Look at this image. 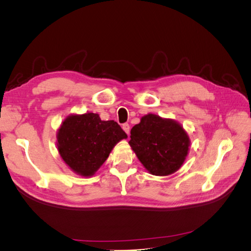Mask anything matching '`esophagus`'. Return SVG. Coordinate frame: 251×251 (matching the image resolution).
Here are the masks:
<instances>
[{"label":"esophagus","instance_id":"esophagus-1","mask_svg":"<svg viewBox=\"0 0 251 251\" xmlns=\"http://www.w3.org/2000/svg\"><path fill=\"white\" fill-rule=\"evenodd\" d=\"M123 128H124V131L128 135L130 134V126H128V124H124L123 125Z\"/></svg>","mask_w":251,"mask_h":251}]
</instances>
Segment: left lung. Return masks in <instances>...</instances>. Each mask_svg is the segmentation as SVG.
Masks as SVG:
<instances>
[{"mask_svg": "<svg viewBox=\"0 0 251 251\" xmlns=\"http://www.w3.org/2000/svg\"><path fill=\"white\" fill-rule=\"evenodd\" d=\"M128 143L144 168L156 176L177 172L189 150V137L181 125L155 114L143 116L132 127Z\"/></svg>", "mask_w": 251, "mask_h": 251, "instance_id": "obj_1", "label": "left lung"}]
</instances>
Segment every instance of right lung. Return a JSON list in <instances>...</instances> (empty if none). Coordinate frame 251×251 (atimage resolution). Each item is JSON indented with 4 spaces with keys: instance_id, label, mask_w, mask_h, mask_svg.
I'll return each instance as SVG.
<instances>
[{
    "instance_id": "obj_1",
    "label": "right lung",
    "mask_w": 251,
    "mask_h": 251,
    "mask_svg": "<svg viewBox=\"0 0 251 251\" xmlns=\"http://www.w3.org/2000/svg\"><path fill=\"white\" fill-rule=\"evenodd\" d=\"M126 134L114 120H101L98 114L68 116L57 132V150L65 163L80 176H93L111 151Z\"/></svg>"
}]
</instances>
